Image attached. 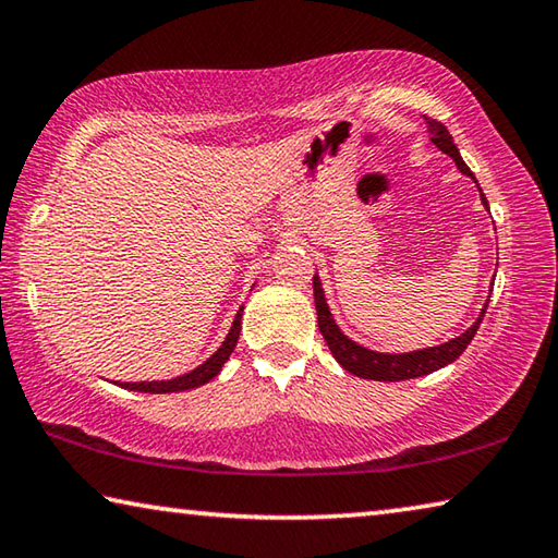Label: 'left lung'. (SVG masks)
Returning a JSON list of instances; mask_svg holds the SVG:
<instances>
[{"instance_id": "8db88e82", "label": "left lung", "mask_w": 558, "mask_h": 558, "mask_svg": "<svg viewBox=\"0 0 558 558\" xmlns=\"http://www.w3.org/2000/svg\"><path fill=\"white\" fill-rule=\"evenodd\" d=\"M424 121H427L432 144H435L439 151H445L449 158H454L459 171H462L464 175H470V179L476 183L474 173L470 171V166H466L462 161V156H459V148L454 146V141H452V136H449L445 123L427 119V117H424ZM476 189H480V183H476ZM480 198L484 206L489 208V203H486L482 189H480ZM313 290H315L317 327H320V332L327 342V348H330V352H332V357L338 360L350 375H357L362 379H377V383H400V379L424 377L429 373H437L439 367L449 365V362H454L466 350V344L472 342V338L482 325V317L486 313V303H484L480 317H476V323L472 327H466V330L454 340L435 344V348H424V350H414V352H395L392 355V352H375L369 348H362V344L350 340L348 335L340 330L330 313V307H327L325 290H323L320 278H317V272L313 278Z\"/></svg>"}]
</instances>
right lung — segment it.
<instances>
[{"label": "right lung", "mask_w": 558, "mask_h": 558, "mask_svg": "<svg viewBox=\"0 0 558 558\" xmlns=\"http://www.w3.org/2000/svg\"><path fill=\"white\" fill-rule=\"evenodd\" d=\"M241 320H243V307L235 313V320L231 325V330H228L223 344H220V348L206 362H203V365L191 369V373L179 375L173 379H154V383H121L119 387H123V390H134V392L168 395V392H185V390H193V387L210 383V379L220 373V367L226 365V360L231 357V352L235 350L238 335H241Z\"/></svg>", "instance_id": "add662e5"}]
</instances>
